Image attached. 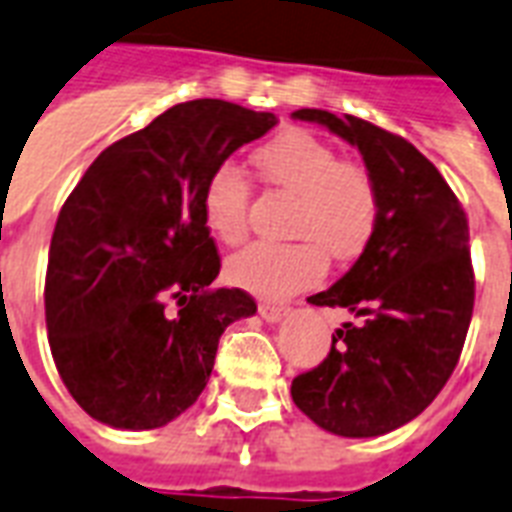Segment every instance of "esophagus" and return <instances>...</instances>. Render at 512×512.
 I'll use <instances>...</instances> for the list:
<instances>
[{"label": "esophagus", "mask_w": 512, "mask_h": 512, "mask_svg": "<svg viewBox=\"0 0 512 512\" xmlns=\"http://www.w3.org/2000/svg\"><path fill=\"white\" fill-rule=\"evenodd\" d=\"M259 315L267 320V323H280V320L288 315V307H283V304H275V301H261Z\"/></svg>", "instance_id": "obj_1"}]
</instances>
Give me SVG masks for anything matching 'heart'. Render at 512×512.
Returning a JSON list of instances; mask_svg holds the SVG:
<instances>
[{"instance_id": "b5f03b06", "label": "heart", "mask_w": 512, "mask_h": 512, "mask_svg": "<svg viewBox=\"0 0 512 512\" xmlns=\"http://www.w3.org/2000/svg\"><path fill=\"white\" fill-rule=\"evenodd\" d=\"M253 165L267 184L293 194L291 243H253L227 261V277L259 296H288L326 275V253L347 261L363 251L379 216L374 178L307 130L291 128L253 152ZM202 221L219 243L237 245L248 232L251 181L232 162L205 178Z\"/></svg>"}]
</instances>
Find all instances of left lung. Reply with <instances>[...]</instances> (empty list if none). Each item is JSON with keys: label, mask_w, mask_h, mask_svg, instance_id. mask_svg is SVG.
<instances>
[{"label": "left lung", "mask_w": 512, "mask_h": 512, "mask_svg": "<svg viewBox=\"0 0 512 512\" xmlns=\"http://www.w3.org/2000/svg\"><path fill=\"white\" fill-rule=\"evenodd\" d=\"M366 162L379 216L366 248L318 307H344L358 323L331 336L318 368L291 384L293 403L318 427L344 438H376L419 417L457 368L473 318L470 229L457 194L406 138L347 114L299 109Z\"/></svg>", "instance_id": "8db88e82"}]
</instances>
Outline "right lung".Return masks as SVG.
<instances>
[{
    "mask_svg": "<svg viewBox=\"0 0 512 512\" xmlns=\"http://www.w3.org/2000/svg\"><path fill=\"white\" fill-rule=\"evenodd\" d=\"M277 125L272 112L200 98L95 157L63 202L45 277L47 339L66 390L120 430H154L208 384L221 334L251 318L202 221L216 165Z\"/></svg>",
    "mask_w": 512,
    "mask_h": 512,
    "instance_id": "1",
    "label": "right lung"
}]
</instances>
